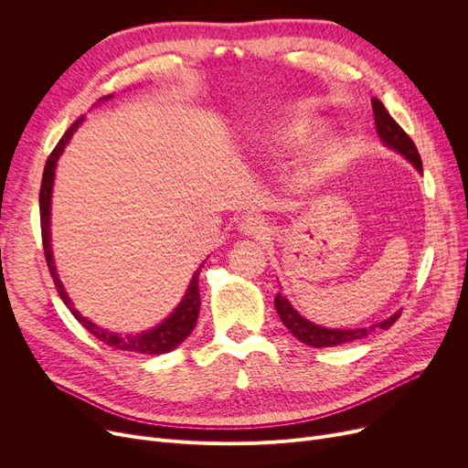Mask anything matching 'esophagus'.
Returning <instances> with one entry per match:
<instances>
[{
	"instance_id": "1",
	"label": "esophagus",
	"mask_w": 468,
	"mask_h": 468,
	"mask_svg": "<svg viewBox=\"0 0 468 468\" xmlns=\"http://www.w3.org/2000/svg\"><path fill=\"white\" fill-rule=\"evenodd\" d=\"M239 231L242 235H247V237H254L258 240L269 239V233H271V229H269V224L261 216L244 218L239 224Z\"/></svg>"
}]
</instances>
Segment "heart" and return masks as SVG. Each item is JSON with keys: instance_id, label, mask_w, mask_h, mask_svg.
Segmentation results:
<instances>
[{"instance_id": "obj_1", "label": "heart", "mask_w": 468, "mask_h": 468, "mask_svg": "<svg viewBox=\"0 0 468 468\" xmlns=\"http://www.w3.org/2000/svg\"><path fill=\"white\" fill-rule=\"evenodd\" d=\"M309 133L307 127H290V129H284L281 134H279V140H300L303 138L305 134ZM330 168V157L326 155H316L313 157V163H311V172H324Z\"/></svg>"}]
</instances>
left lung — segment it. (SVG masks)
I'll use <instances>...</instances> for the list:
<instances>
[{
	"label": "left lung",
	"mask_w": 468,
	"mask_h": 468,
	"mask_svg": "<svg viewBox=\"0 0 468 468\" xmlns=\"http://www.w3.org/2000/svg\"><path fill=\"white\" fill-rule=\"evenodd\" d=\"M372 106H374V119H376V129L378 134L381 138V142L392 150L399 152L400 155H404L417 170L423 175V163L420 157V152L413 144V140L404 133V129L399 125V122L388 115V112L385 110L383 102L378 101V98H372ZM275 309L281 316L282 324L293 334V337H298L305 346L311 347H335L341 346V343H349L355 339H362L367 334H372L376 328L381 330H388L392 324L399 321V316L402 314V311H397L395 314H390L387 321L378 323L370 328H355V330H332V328H324L309 323L307 318H303L296 309L292 307V303L282 296V293H277L275 298Z\"/></svg>",
	"instance_id": "obj_1"
}]
</instances>
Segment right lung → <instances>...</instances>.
Returning a JSON list of instances; mask_svg holds the SVG:
<instances>
[{"label": "right lung", "mask_w": 468, "mask_h": 468, "mask_svg": "<svg viewBox=\"0 0 468 468\" xmlns=\"http://www.w3.org/2000/svg\"><path fill=\"white\" fill-rule=\"evenodd\" d=\"M110 96H104V101H108ZM83 119L80 117L73 125L64 133V136L58 140L57 147L48 155L47 163H45V170H43V180H41V189H39V216H41V239H43V250H45V260L48 265V273H51L58 296L62 298V302L66 303V307L69 309V313L78 318V323L87 328L98 341L106 343V346L113 347V349H121V351H133V353H142V355H163L168 353L172 349H176L180 343L193 332L195 324H197V316H199V309H201V296H199V273L201 267L197 269L184 300L180 302V305L175 309L166 321H163L159 326H155L154 330H147L142 334H113L108 332L101 326H96L94 323H90L89 318H85L76 307L71 305V300L68 298V293L64 292V286L57 275L55 269V260H53V252H51V233H48V226H51V195H53V180H55V168H57V161L62 155L66 144L69 142L71 134L76 133V129L80 127V122Z\"/></svg>", "instance_id": "add662e5"}]
</instances>
